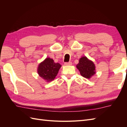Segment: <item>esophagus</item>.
I'll return each mask as SVG.
<instances>
[{
	"instance_id": "esophagus-1",
	"label": "esophagus",
	"mask_w": 127,
	"mask_h": 127,
	"mask_svg": "<svg viewBox=\"0 0 127 127\" xmlns=\"http://www.w3.org/2000/svg\"><path fill=\"white\" fill-rule=\"evenodd\" d=\"M64 65L65 66H71L72 64L71 62H68V63H64Z\"/></svg>"
}]
</instances>
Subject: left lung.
<instances>
[{
	"mask_svg": "<svg viewBox=\"0 0 127 127\" xmlns=\"http://www.w3.org/2000/svg\"><path fill=\"white\" fill-rule=\"evenodd\" d=\"M76 67L80 71V75L84 77L90 79L95 73V66L92 61L88 59L86 57L80 58Z\"/></svg>",
	"mask_w": 127,
	"mask_h": 127,
	"instance_id": "left-lung-1",
	"label": "left lung"
}]
</instances>
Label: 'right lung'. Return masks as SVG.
Returning a JSON list of instances; mask_svg holds the SVG:
<instances>
[{"instance_id": "obj_1", "label": "right lung", "mask_w": 127, "mask_h": 127, "mask_svg": "<svg viewBox=\"0 0 127 127\" xmlns=\"http://www.w3.org/2000/svg\"><path fill=\"white\" fill-rule=\"evenodd\" d=\"M61 65L55 63L53 59L47 58L37 67V73L42 78L47 82L54 80L60 69Z\"/></svg>"}]
</instances>
